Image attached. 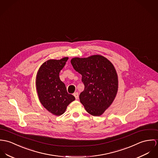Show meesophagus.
I'll return each instance as SVG.
<instances>
[{"instance_id":"obj_1","label":"esophagus","mask_w":158,"mask_h":158,"mask_svg":"<svg viewBox=\"0 0 158 158\" xmlns=\"http://www.w3.org/2000/svg\"><path fill=\"white\" fill-rule=\"evenodd\" d=\"M73 95L74 96V97H75L76 99H79V93H78L77 92H76V93H74Z\"/></svg>"}]
</instances>
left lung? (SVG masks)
<instances>
[{"label":"left lung","instance_id":"obj_1","mask_svg":"<svg viewBox=\"0 0 158 158\" xmlns=\"http://www.w3.org/2000/svg\"><path fill=\"white\" fill-rule=\"evenodd\" d=\"M74 69L82 75L84 89L79 99L88 113L102 115L113 102L118 89V77L112 63L101 55L71 60Z\"/></svg>","mask_w":158,"mask_h":158}]
</instances>
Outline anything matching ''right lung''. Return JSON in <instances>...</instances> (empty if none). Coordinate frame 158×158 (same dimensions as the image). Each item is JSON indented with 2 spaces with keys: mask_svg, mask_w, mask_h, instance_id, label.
<instances>
[{
  "mask_svg": "<svg viewBox=\"0 0 158 158\" xmlns=\"http://www.w3.org/2000/svg\"><path fill=\"white\" fill-rule=\"evenodd\" d=\"M69 57L50 59L39 68L36 76V89L39 101L49 112L56 116L62 114L67 106L75 100L69 94L65 85L59 78V73Z\"/></svg>",
  "mask_w": 158,
  "mask_h": 158,
  "instance_id": "1",
  "label": "right lung"
}]
</instances>
